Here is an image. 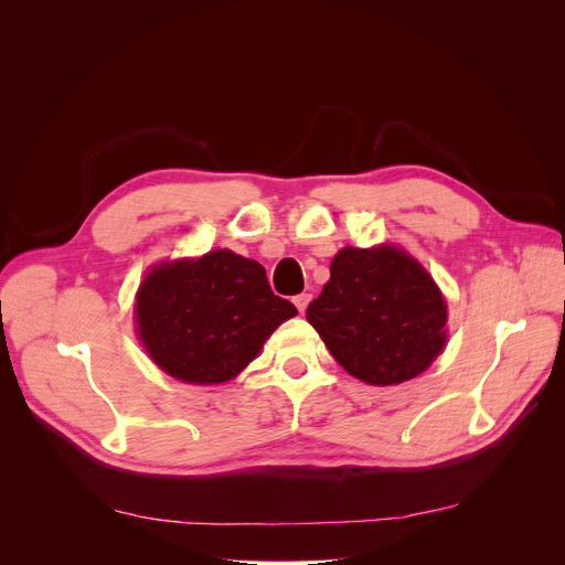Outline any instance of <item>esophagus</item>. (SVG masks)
<instances>
[{
  "mask_svg": "<svg viewBox=\"0 0 565 565\" xmlns=\"http://www.w3.org/2000/svg\"><path fill=\"white\" fill-rule=\"evenodd\" d=\"M292 302H295V307H298L300 313H305L307 307H309V302H311V295H309V292H302V295H298V298H292Z\"/></svg>",
  "mask_w": 565,
  "mask_h": 565,
  "instance_id": "34e87169",
  "label": "esophagus"
}]
</instances>
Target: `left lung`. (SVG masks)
<instances>
[{"mask_svg":"<svg viewBox=\"0 0 565 565\" xmlns=\"http://www.w3.org/2000/svg\"><path fill=\"white\" fill-rule=\"evenodd\" d=\"M307 320L354 377L390 387L424 373L447 345V302L396 245L343 247Z\"/></svg>","mask_w":565,"mask_h":565,"instance_id":"obj_1","label":"left lung"}]
</instances>
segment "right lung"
<instances>
[{
	"instance_id": "right-lung-1",
	"label": "right lung",
	"mask_w": 565,
	"mask_h": 565,
	"mask_svg": "<svg viewBox=\"0 0 565 565\" xmlns=\"http://www.w3.org/2000/svg\"><path fill=\"white\" fill-rule=\"evenodd\" d=\"M135 300L148 358L190 384L228 382L298 313L273 292L260 263L231 249L158 263Z\"/></svg>"
}]
</instances>
